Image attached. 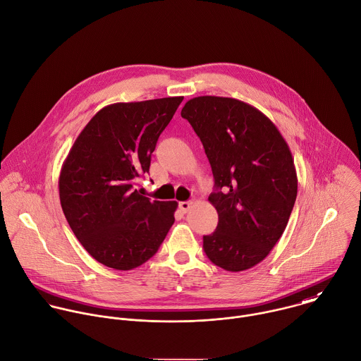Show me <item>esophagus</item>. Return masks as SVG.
<instances>
[{"instance_id":"obj_1","label":"esophagus","mask_w":361,"mask_h":361,"mask_svg":"<svg viewBox=\"0 0 361 361\" xmlns=\"http://www.w3.org/2000/svg\"><path fill=\"white\" fill-rule=\"evenodd\" d=\"M191 208H192V202H191V201H183V202H180V209H181L184 214H187Z\"/></svg>"}]
</instances>
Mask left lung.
I'll return each instance as SVG.
<instances>
[{
	"label": "left lung",
	"mask_w": 361,
	"mask_h": 361,
	"mask_svg": "<svg viewBox=\"0 0 361 361\" xmlns=\"http://www.w3.org/2000/svg\"><path fill=\"white\" fill-rule=\"evenodd\" d=\"M200 136L222 188L208 201L218 226L204 250L218 267L239 273L263 262L284 233L298 178L288 143L274 122L236 98L201 95L181 109Z\"/></svg>",
	"instance_id": "1"
}]
</instances>
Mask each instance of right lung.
<instances>
[{
    "label": "right lung",
    "mask_w": 361,
    "mask_h": 361,
    "mask_svg": "<svg viewBox=\"0 0 361 361\" xmlns=\"http://www.w3.org/2000/svg\"><path fill=\"white\" fill-rule=\"evenodd\" d=\"M184 97L115 102L84 126L63 161L59 197L82 247L98 263L128 271L146 263L164 240L178 207L150 201L135 185Z\"/></svg>",
    "instance_id": "add662e5"
}]
</instances>
